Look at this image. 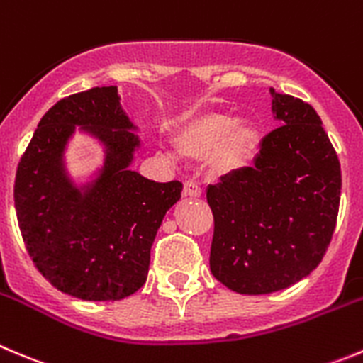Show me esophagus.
<instances>
[{"label": "esophagus", "mask_w": 363, "mask_h": 363, "mask_svg": "<svg viewBox=\"0 0 363 363\" xmlns=\"http://www.w3.org/2000/svg\"><path fill=\"white\" fill-rule=\"evenodd\" d=\"M182 195H184L186 199H199V196L202 195V189H200V186L196 184V182L186 181L184 188H182Z\"/></svg>", "instance_id": "34e87169"}]
</instances>
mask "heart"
Wrapping results in <instances>:
<instances>
[{"label":"heart","instance_id":"b5f03b06","mask_svg":"<svg viewBox=\"0 0 363 363\" xmlns=\"http://www.w3.org/2000/svg\"><path fill=\"white\" fill-rule=\"evenodd\" d=\"M259 138V128L253 122L207 111L193 115L179 125L175 145L184 157L207 160L211 174L216 177H232L245 170L255 156Z\"/></svg>","mask_w":363,"mask_h":363}]
</instances>
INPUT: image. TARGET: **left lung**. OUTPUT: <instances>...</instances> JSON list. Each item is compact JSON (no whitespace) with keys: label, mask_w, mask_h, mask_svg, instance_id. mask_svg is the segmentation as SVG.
<instances>
[{"label":"left lung","mask_w":363,"mask_h":363,"mask_svg":"<svg viewBox=\"0 0 363 363\" xmlns=\"http://www.w3.org/2000/svg\"><path fill=\"white\" fill-rule=\"evenodd\" d=\"M280 128L264 136L255 167L207 188L214 216L211 273L239 294H269L318 267L340 202V163L314 108L275 92Z\"/></svg>","instance_id":"8db88e82"}]
</instances>
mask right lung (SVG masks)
Here are the masks:
<instances>
[{"mask_svg": "<svg viewBox=\"0 0 363 363\" xmlns=\"http://www.w3.org/2000/svg\"><path fill=\"white\" fill-rule=\"evenodd\" d=\"M99 139L105 163L76 186L65 168L75 128ZM117 86H96L58 101L37 125L17 167L13 200L31 260L62 293L117 301L145 284L150 248L182 182H154L131 170L140 147Z\"/></svg>", "mask_w": 363, "mask_h": 363, "instance_id": "obj_1", "label": "right lung"}]
</instances>
